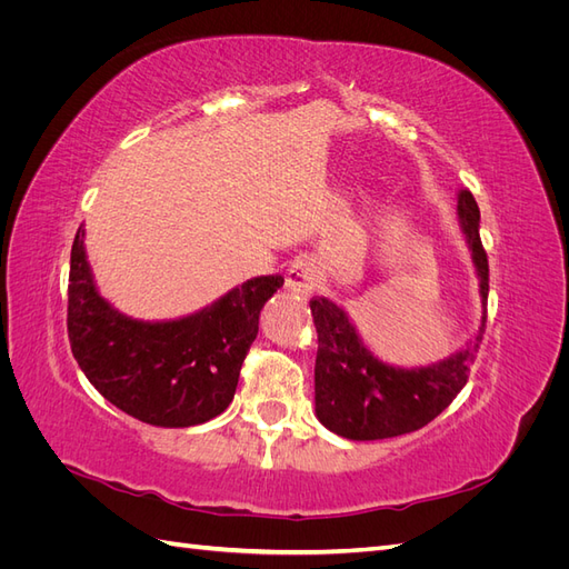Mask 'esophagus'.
<instances>
[{"label": "esophagus", "instance_id": "obj_1", "mask_svg": "<svg viewBox=\"0 0 569 569\" xmlns=\"http://www.w3.org/2000/svg\"><path fill=\"white\" fill-rule=\"evenodd\" d=\"M318 278H320V266L316 258L311 256H303L299 258V261H295L289 266L287 270V278H284V287L289 291H295V295L299 297H311L313 289L318 284Z\"/></svg>", "mask_w": 569, "mask_h": 569}]
</instances>
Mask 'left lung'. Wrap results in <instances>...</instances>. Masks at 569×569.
<instances>
[{
    "mask_svg": "<svg viewBox=\"0 0 569 569\" xmlns=\"http://www.w3.org/2000/svg\"><path fill=\"white\" fill-rule=\"evenodd\" d=\"M458 222L470 249L481 301L477 332L460 349L429 366H391L360 339L347 308L320 297L311 301L318 330L316 416L330 432L351 441H375L416 432L451 406L468 382L487 325L489 261L479 239V206L458 189Z\"/></svg>",
    "mask_w": 569,
    "mask_h": 569,
    "instance_id": "obj_1",
    "label": "left lung"
}]
</instances>
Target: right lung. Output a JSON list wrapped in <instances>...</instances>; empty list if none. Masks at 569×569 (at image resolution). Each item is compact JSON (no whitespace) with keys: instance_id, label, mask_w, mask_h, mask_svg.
Segmentation results:
<instances>
[{"instance_id":"add662e5","label":"right lung","mask_w":569,"mask_h":569,"mask_svg":"<svg viewBox=\"0 0 569 569\" xmlns=\"http://www.w3.org/2000/svg\"><path fill=\"white\" fill-rule=\"evenodd\" d=\"M284 284L261 274L173 320H140L99 295L78 228L68 274V339L80 370L109 403L153 427H194L232 401L258 316Z\"/></svg>"}]
</instances>
